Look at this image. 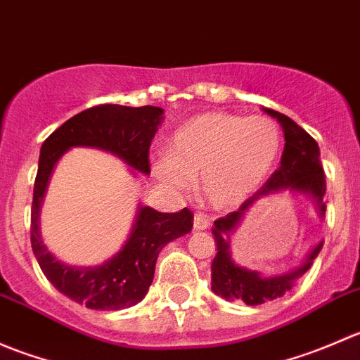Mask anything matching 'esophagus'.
<instances>
[{
    "instance_id": "1",
    "label": "esophagus",
    "mask_w": 360,
    "mask_h": 360,
    "mask_svg": "<svg viewBox=\"0 0 360 360\" xmlns=\"http://www.w3.org/2000/svg\"><path fill=\"white\" fill-rule=\"evenodd\" d=\"M209 226H210L209 216H205V214H202V212L195 214V217H193V228H195V230H207Z\"/></svg>"
}]
</instances>
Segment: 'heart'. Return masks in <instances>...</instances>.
<instances>
[{
  "label": "heart",
  "instance_id": "heart-1",
  "mask_svg": "<svg viewBox=\"0 0 360 360\" xmlns=\"http://www.w3.org/2000/svg\"><path fill=\"white\" fill-rule=\"evenodd\" d=\"M281 150V127L270 116L203 112L177 127L169 157L160 160L157 170L179 190L200 176L203 198L228 209L248 200L268 179Z\"/></svg>",
  "mask_w": 360,
  "mask_h": 360
}]
</instances>
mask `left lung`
Here are the masks:
<instances>
[{"label":"left lung","mask_w":360,"mask_h":360,"mask_svg":"<svg viewBox=\"0 0 360 360\" xmlns=\"http://www.w3.org/2000/svg\"><path fill=\"white\" fill-rule=\"evenodd\" d=\"M266 112L277 118L284 129L285 148L282 153L281 167L271 174L270 179L257 190L254 197L242 203L240 209L235 212L214 221L212 228L217 245V254L212 261V291L224 300L244 301L250 307L284 296V292L292 288L294 281L310 270L311 263L321 252L322 242L315 245L314 250L308 254L307 261L296 270L278 275V277H261L257 271L245 270V268L235 264L230 256V242H228L230 233L240 223L245 210L264 195L291 190L314 197L321 216H324L326 212V203L322 202L326 193V177L321 158H319L321 157L319 144L307 130L301 129L289 116L274 110H266Z\"/></svg>","instance_id":"8db88e82"}]
</instances>
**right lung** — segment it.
Here are the masks:
<instances>
[{"label": "right lung", "mask_w": 360, "mask_h": 360, "mask_svg": "<svg viewBox=\"0 0 360 360\" xmlns=\"http://www.w3.org/2000/svg\"><path fill=\"white\" fill-rule=\"evenodd\" d=\"M162 108L155 106L99 104L64 122L41 146L31 205L32 252L53 288L90 310H122L139 303L153 282L160 250L190 233L193 212L188 207L179 212H158L151 207H141L132 233L116 256L101 266H68L46 250L39 237V205L50 174L57 160L72 146L110 151L139 172L150 174V144L162 122Z\"/></svg>", "instance_id": "add662e5"}]
</instances>
